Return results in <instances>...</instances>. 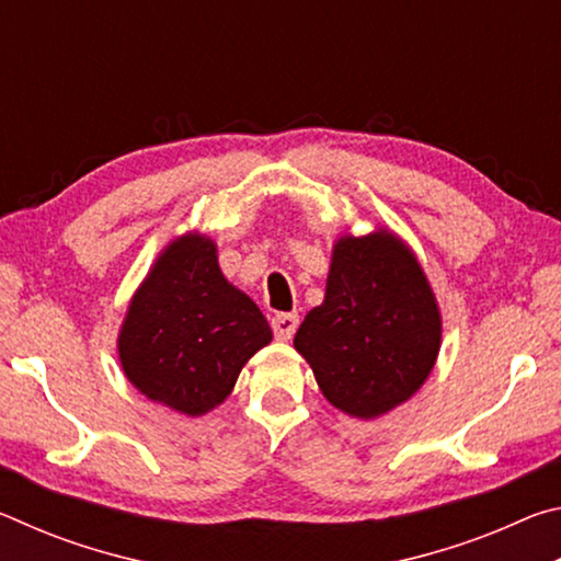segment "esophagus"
<instances>
[{"instance_id":"34e87169","label":"esophagus","mask_w":561,"mask_h":561,"mask_svg":"<svg viewBox=\"0 0 561 561\" xmlns=\"http://www.w3.org/2000/svg\"><path fill=\"white\" fill-rule=\"evenodd\" d=\"M299 327V317L297 314H274L272 317V329L274 336L279 341H289L294 336V331Z\"/></svg>"}]
</instances>
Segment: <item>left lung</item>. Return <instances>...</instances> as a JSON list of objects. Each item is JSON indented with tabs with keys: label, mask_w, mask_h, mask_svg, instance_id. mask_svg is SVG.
<instances>
[{
	"label": "left lung",
	"mask_w": 561,
	"mask_h": 561,
	"mask_svg": "<svg viewBox=\"0 0 561 561\" xmlns=\"http://www.w3.org/2000/svg\"><path fill=\"white\" fill-rule=\"evenodd\" d=\"M440 334L438 301L411 247L374 230L339 237L324 301L304 317L294 348L331 405L371 421L425 383Z\"/></svg>",
	"instance_id": "1"
}]
</instances>
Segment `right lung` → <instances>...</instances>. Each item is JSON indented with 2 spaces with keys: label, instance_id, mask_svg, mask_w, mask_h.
I'll return each instance as SVG.
<instances>
[{
  "label": "right lung",
  "instance_id": "obj_1",
  "mask_svg": "<svg viewBox=\"0 0 561 561\" xmlns=\"http://www.w3.org/2000/svg\"><path fill=\"white\" fill-rule=\"evenodd\" d=\"M272 341L267 319L217 264L210 237L170 242L133 294L118 334L128 381L185 415H205L232 393L242 366Z\"/></svg>",
  "mask_w": 561,
  "mask_h": 561
}]
</instances>
